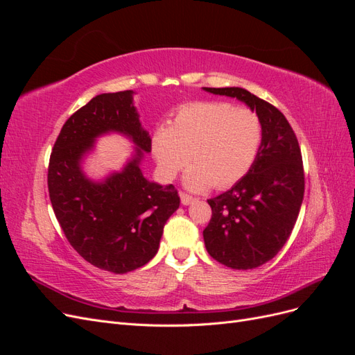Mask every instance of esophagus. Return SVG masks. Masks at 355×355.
Wrapping results in <instances>:
<instances>
[{"label": "esophagus", "instance_id": "34e87169", "mask_svg": "<svg viewBox=\"0 0 355 355\" xmlns=\"http://www.w3.org/2000/svg\"><path fill=\"white\" fill-rule=\"evenodd\" d=\"M180 201H182V204H184V206H188V204L196 201V197L187 194V192H180Z\"/></svg>", "mask_w": 355, "mask_h": 355}]
</instances>
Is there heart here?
<instances>
[{
  "label": "heart",
  "instance_id": "b5f03b06",
  "mask_svg": "<svg viewBox=\"0 0 355 355\" xmlns=\"http://www.w3.org/2000/svg\"><path fill=\"white\" fill-rule=\"evenodd\" d=\"M262 121L249 108L228 102L188 103L153 137V153L167 179L192 161L185 185L192 191L225 189L237 184L259 154Z\"/></svg>",
  "mask_w": 355,
  "mask_h": 355
}]
</instances>
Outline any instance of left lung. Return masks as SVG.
Wrapping results in <instances>:
<instances>
[{
    "label": "left lung",
    "instance_id": "1",
    "mask_svg": "<svg viewBox=\"0 0 355 355\" xmlns=\"http://www.w3.org/2000/svg\"><path fill=\"white\" fill-rule=\"evenodd\" d=\"M206 92L237 98L262 121V144L252 168L230 191L207 200L202 231L209 254L232 270H253L283 249L304 200L305 175L297 137L274 105L240 87Z\"/></svg>",
    "mask_w": 355,
    "mask_h": 355
}]
</instances>
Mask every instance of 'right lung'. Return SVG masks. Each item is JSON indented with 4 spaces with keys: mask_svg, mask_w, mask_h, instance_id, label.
Returning a JSON list of instances; mask_svg holds the SVG:
<instances>
[{
    "mask_svg": "<svg viewBox=\"0 0 355 355\" xmlns=\"http://www.w3.org/2000/svg\"><path fill=\"white\" fill-rule=\"evenodd\" d=\"M132 90L96 96L73 112L56 139L49 163V196L69 244L89 263L125 274L155 256L163 228L180 198L173 185L144 178L139 163L151 153V137L139 123ZM120 131L137 144V157L123 172L94 184L79 168L94 139Z\"/></svg>",
    "mask_w": 355,
    "mask_h": 355,
    "instance_id": "add662e5",
    "label": "right lung"
}]
</instances>
